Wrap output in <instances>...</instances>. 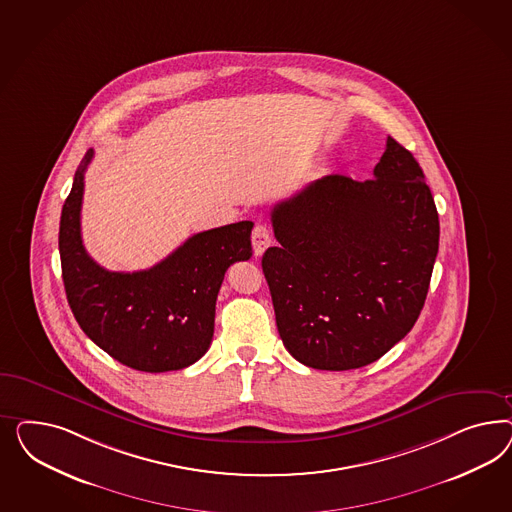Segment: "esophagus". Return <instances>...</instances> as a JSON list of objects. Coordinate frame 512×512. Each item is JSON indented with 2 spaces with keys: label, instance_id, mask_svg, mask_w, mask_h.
I'll use <instances>...</instances> for the list:
<instances>
[{
  "label": "esophagus",
  "instance_id": "1",
  "mask_svg": "<svg viewBox=\"0 0 512 512\" xmlns=\"http://www.w3.org/2000/svg\"><path fill=\"white\" fill-rule=\"evenodd\" d=\"M270 231H268V227L266 225H255V229H253V233H251V244H253V251H255V255L257 257H261L266 248L270 246Z\"/></svg>",
  "mask_w": 512,
  "mask_h": 512
}]
</instances>
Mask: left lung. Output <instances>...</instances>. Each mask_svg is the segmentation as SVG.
Instances as JSON below:
<instances>
[{"label": "left lung", "instance_id": "1", "mask_svg": "<svg viewBox=\"0 0 512 512\" xmlns=\"http://www.w3.org/2000/svg\"><path fill=\"white\" fill-rule=\"evenodd\" d=\"M272 227L264 278L283 345L304 366H368L417 323L439 216L417 159L392 137L372 180L328 174L276 204Z\"/></svg>", "mask_w": 512, "mask_h": 512}]
</instances>
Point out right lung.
Wrapping results in <instances>:
<instances>
[{"label": "right lung", "instance_id": "right-lung-1", "mask_svg": "<svg viewBox=\"0 0 512 512\" xmlns=\"http://www.w3.org/2000/svg\"><path fill=\"white\" fill-rule=\"evenodd\" d=\"M82 157L60 219L67 302L78 325L105 353L139 372H172L197 362L214 336L219 287L236 261L251 257V221L193 234L148 270L110 272L88 255L80 234Z\"/></svg>", "mask_w": 512, "mask_h": 512}]
</instances>
